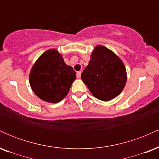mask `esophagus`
Segmentation results:
<instances>
[{"label":"esophagus","instance_id":"esophagus-1","mask_svg":"<svg viewBox=\"0 0 159 159\" xmlns=\"http://www.w3.org/2000/svg\"><path fill=\"white\" fill-rule=\"evenodd\" d=\"M81 72L80 71V72H77V78H81Z\"/></svg>","mask_w":159,"mask_h":159}]
</instances>
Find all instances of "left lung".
Returning <instances> with one entry per match:
<instances>
[{
	"label": "left lung",
	"instance_id": "8db88e82",
	"mask_svg": "<svg viewBox=\"0 0 159 159\" xmlns=\"http://www.w3.org/2000/svg\"><path fill=\"white\" fill-rule=\"evenodd\" d=\"M81 79L94 97L108 102L123 91L127 73L123 61L103 45L95 47Z\"/></svg>",
	"mask_w": 159,
	"mask_h": 159
}]
</instances>
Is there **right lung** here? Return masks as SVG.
<instances>
[{
	"mask_svg": "<svg viewBox=\"0 0 159 159\" xmlns=\"http://www.w3.org/2000/svg\"><path fill=\"white\" fill-rule=\"evenodd\" d=\"M76 78V72L66 65L63 55L55 48L43 53L33 65L29 82L33 92L40 99L57 103L68 94Z\"/></svg>",
	"mask_w": 159,
	"mask_h": 159,
	"instance_id": "add662e5",
	"label": "right lung"
}]
</instances>
